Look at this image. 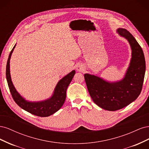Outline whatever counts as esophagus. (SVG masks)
Masks as SVG:
<instances>
[{"label":"esophagus","mask_w":149,"mask_h":149,"mask_svg":"<svg viewBox=\"0 0 149 149\" xmlns=\"http://www.w3.org/2000/svg\"><path fill=\"white\" fill-rule=\"evenodd\" d=\"M84 66L82 64H78L76 66V70L79 72H83L84 70Z\"/></svg>","instance_id":"esophagus-1"}]
</instances>
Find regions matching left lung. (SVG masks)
<instances>
[{"mask_svg": "<svg viewBox=\"0 0 149 149\" xmlns=\"http://www.w3.org/2000/svg\"><path fill=\"white\" fill-rule=\"evenodd\" d=\"M117 32L127 40L132 54L124 77L109 82L100 76L84 74L89 93L94 102L103 109L114 111L123 109L134 101L142 91L146 73V61L142 48L129 31L118 29Z\"/></svg>", "mask_w": 149, "mask_h": 149, "instance_id": "obj_1", "label": "left lung"}]
</instances>
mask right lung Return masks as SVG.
Instances as JSON below:
<instances>
[{"label": "right lung", "instance_id": "obj_1", "mask_svg": "<svg viewBox=\"0 0 149 149\" xmlns=\"http://www.w3.org/2000/svg\"><path fill=\"white\" fill-rule=\"evenodd\" d=\"M16 46L12 48L8 56L6 66V78L8 88L13 100L22 109L27 111L33 115L40 117H48L55 113L63 105L66 96V89L73 78L75 70L71 71L70 73L62 78L58 82L54 89L52 96L47 100L41 101H29L26 100L18 92L12 81L10 73V60L12 52Z\"/></svg>", "mask_w": 149, "mask_h": 149}]
</instances>
